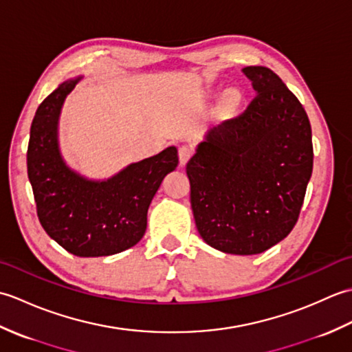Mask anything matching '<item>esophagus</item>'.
Wrapping results in <instances>:
<instances>
[{"mask_svg": "<svg viewBox=\"0 0 352 352\" xmlns=\"http://www.w3.org/2000/svg\"><path fill=\"white\" fill-rule=\"evenodd\" d=\"M178 157H180V166H186V163L192 157V148L188 145L180 146V149H178Z\"/></svg>", "mask_w": 352, "mask_h": 352, "instance_id": "esophagus-1", "label": "esophagus"}]
</instances>
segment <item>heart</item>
<instances>
[{
	"label": "heart",
	"mask_w": 352,
	"mask_h": 352,
	"mask_svg": "<svg viewBox=\"0 0 352 352\" xmlns=\"http://www.w3.org/2000/svg\"><path fill=\"white\" fill-rule=\"evenodd\" d=\"M227 100H228L230 104H236V102L239 101V94H236V92H228Z\"/></svg>",
	"instance_id": "obj_1"
}]
</instances>
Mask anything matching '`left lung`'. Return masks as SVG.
<instances>
[{
    "mask_svg": "<svg viewBox=\"0 0 352 352\" xmlns=\"http://www.w3.org/2000/svg\"><path fill=\"white\" fill-rule=\"evenodd\" d=\"M256 98L213 126L188 162L190 204L204 242L252 256L295 227L313 170L311 126L301 102L274 71L242 69Z\"/></svg>",
    "mask_w": 352,
    "mask_h": 352,
    "instance_id": "left-lung-1",
    "label": "left lung"
}]
</instances>
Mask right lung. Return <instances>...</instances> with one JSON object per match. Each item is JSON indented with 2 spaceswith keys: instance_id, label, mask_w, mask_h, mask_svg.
<instances>
[{
  "instance_id": "1",
  "label": "right lung",
  "mask_w": 352,
  "mask_h": 352,
  "mask_svg": "<svg viewBox=\"0 0 352 352\" xmlns=\"http://www.w3.org/2000/svg\"><path fill=\"white\" fill-rule=\"evenodd\" d=\"M69 78L36 110L27 151L37 216L47 234L78 257L122 252L145 234L148 207L163 178L178 164L175 146L130 163L106 180H91L71 169L58 146V119L72 89Z\"/></svg>"
}]
</instances>
